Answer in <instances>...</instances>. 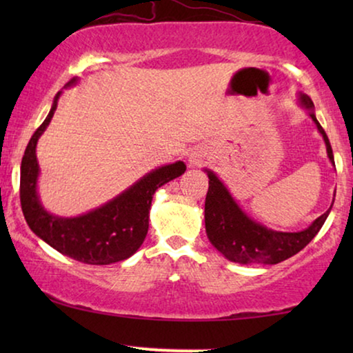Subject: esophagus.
<instances>
[{
    "instance_id": "34e87169",
    "label": "esophagus",
    "mask_w": 353,
    "mask_h": 353,
    "mask_svg": "<svg viewBox=\"0 0 353 353\" xmlns=\"http://www.w3.org/2000/svg\"><path fill=\"white\" fill-rule=\"evenodd\" d=\"M201 162H202V156H199V152L190 154V163H191V165H199Z\"/></svg>"
}]
</instances>
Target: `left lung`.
Masks as SVG:
<instances>
[{
    "label": "left lung",
    "mask_w": 353,
    "mask_h": 353,
    "mask_svg": "<svg viewBox=\"0 0 353 353\" xmlns=\"http://www.w3.org/2000/svg\"><path fill=\"white\" fill-rule=\"evenodd\" d=\"M299 103L305 108L315 122L318 132L323 134L326 143V152L330 161L334 163V156L325 130L318 122L313 112L312 99L307 94L299 96ZM209 175V191L205 196V233L212 245L225 255L231 262L243 265H274L283 262L305 248L318 234L321 226L330 215V210L318 216L308 228L297 233H283V231L270 230L257 223L241 210L230 191L214 172L205 170Z\"/></svg>",
    "instance_id": "obj_1"
}]
</instances>
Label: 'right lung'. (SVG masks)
<instances>
[{
    "label": "right lung",
    "instance_id": "1",
    "mask_svg": "<svg viewBox=\"0 0 353 353\" xmlns=\"http://www.w3.org/2000/svg\"><path fill=\"white\" fill-rule=\"evenodd\" d=\"M72 79L67 86L74 85ZM61 91L52 108L28 141L21 163V205L28 226L57 252L88 265H109L125 260L137 252L149 228V209L157 188L183 175L186 165L181 161L149 172L122 194L88 214L64 219L52 215L41 205L37 192L40 167L37 143L57 108Z\"/></svg>",
    "mask_w": 353,
    "mask_h": 353
}]
</instances>
